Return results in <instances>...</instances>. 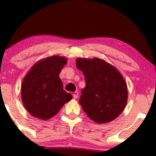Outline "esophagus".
Masks as SVG:
<instances>
[{"instance_id":"esophagus-1","label":"esophagus","mask_w":156,"mask_h":156,"mask_svg":"<svg viewBox=\"0 0 156 156\" xmlns=\"http://www.w3.org/2000/svg\"><path fill=\"white\" fill-rule=\"evenodd\" d=\"M78 97V91H75V92H73V98H75V99H76Z\"/></svg>"}]
</instances>
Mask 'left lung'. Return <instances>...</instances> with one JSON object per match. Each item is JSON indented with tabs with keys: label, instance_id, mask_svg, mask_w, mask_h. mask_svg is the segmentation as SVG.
I'll return each instance as SVG.
<instances>
[{
	"label": "left lung",
	"instance_id": "obj_1",
	"mask_svg": "<svg viewBox=\"0 0 156 156\" xmlns=\"http://www.w3.org/2000/svg\"><path fill=\"white\" fill-rule=\"evenodd\" d=\"M76 66L85 76L79 104L88 118L104 124L119 117L128 101L127 84L120 71L98 58H78Z\"/></svg>",
	"mask_w": 156,
	"mask_h": 156
}]
</instances>
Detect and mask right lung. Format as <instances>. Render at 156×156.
<instances>
[{
	"mask_svg": "<svg viewBox=\"0 0 156 156\" xmlns=\"http://www.w3.org/2000/svg\"><path fill=\"white\" fill-rule=\"evenodd\" d=\"M68 58L47 57L36 62L24 76L21 84V101L33 117L48 120L71 100L72 95L63 89L59 78Z\"/></svg>",
	"mask_w": 156,
	"mask_h": 156,
	"instance_id": "add662e5",
	"label": "right lung"
}]
</instances>
